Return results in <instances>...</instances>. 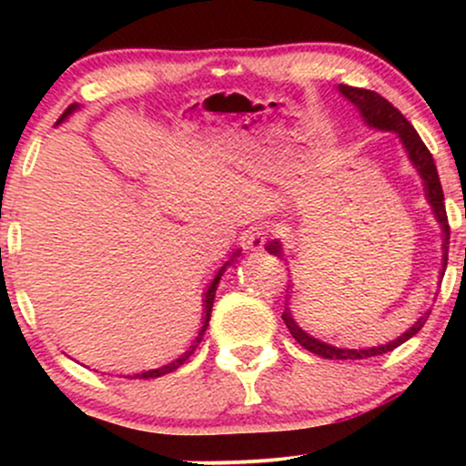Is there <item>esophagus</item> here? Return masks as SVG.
Returning a JSON list of instances; mask_svg holds the SVG:
<instances>
[{
  "instance_id": "obj_1",
  "label": "esophagus",
  "mask_w": 466,
  "mask_h": 466,
  "mask_svg": "<svg viewBox=\"0 0 466 466\" xmlns=\"http://www.w3.org/2000/svg\"><path fill=\"white\" fill-rule=\"evenodd\" d=\"M271 232H274L271 228L251 229V232L248 234V238H245V245H248V249H251V251H263L267 240L271 238Z\"/></svg>"
}]
</instances>
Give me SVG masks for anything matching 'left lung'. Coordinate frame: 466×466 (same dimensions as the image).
<instances>
[{"mask_svg":"<svg viewBox=\"0 0 466 466\" xmlns=\"http://www.w3.org/2000/svg\"><path fill=\"white\" fill-rule=\"evenodd\" d=\"M339 92H341V96H346V98H349L350 103L357 106V109H360V114L363 120H366L368 127H374V129H379V131H394L399 136V140L403 142V148H405V153H408L410 162L414 164L416 170H419L422 184H425V197H427V201H430L431 210H434L436 221L441 223V228H442V271H445L447 251H449V221H447V212H445V195H442V186H441V177H438L434 157H431V153L427 151V147L422 144L420 136L416 133L414 127H411L410 122L405 120V116L397 109V106H394L392 103H388L383 96H379L377 92H370V89L350 87V85H339ZM265 249L274 256H282V245L278 238L269 240V243L265 245ZM442 271H441V276H445ZM427 318H430V311L422 315V318H419V322L411 324L410 329L405 330L400 337H397L394 341H388V344H383V346H374V349L355 350V349H337V346H330V344H326V341H319L309 333H304L300 326L293 322L289 307H285V313H282V319H285L289 333L293 335V339H296L302 349L313 352V355L324 357V360H368V357L383 355V352L394 350L397 346L403 344V341H408L410 337H414L416 333H419V330L422 329V324L427 322Z\"/></svg>","mask_w":466,"mask_h":466,"instance_id":"left-lung-1","label":"left lung"}]
</instances>
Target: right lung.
Segmentation results:
<instances>
[{"label":"right lung","instance_id":"1","mask_svg":"<svg viewBox=\"0 0 466 466\" xmlns=\"http://www.w3.org/2000/svg\"><path fill=\"white\" fill-rule=\"evenodd\" d=\"M76 106H78V105H69V106H67V109H66V114H63V116H61V117H58V120H56V125H61V122H63V120H66V117H67L69 114H74V111H76ZM237 254H238V249H237V251H234V254H232V258H229V260H228V263H226V265H223V267H221V269H218V271H217L215 280H212V282H210V287H208V291H206V298H203V307H206V311H203V313H206V315H203V326H201L199 335H197V337H195V341H192V346H190V349H188V350H186V352H184V355H181V357H177V360H175V361H170V363H168V366H162V368H155V370H147V372H142V374H136V377H140V379H155V377H162V374H168V372L177 370V368L181 366V363H184V361H186V360H188V357L192 355V352H195V349H197V346H199V341H201V337H203V333H206V329H208V322H210V313H212V302H215V293H217V285H218V280H221L223 271H226V269H228V265H229V263H232V260H234V256H237Z\"/></svg>","mask_w":466,"mask_h":466}]
</instances>
